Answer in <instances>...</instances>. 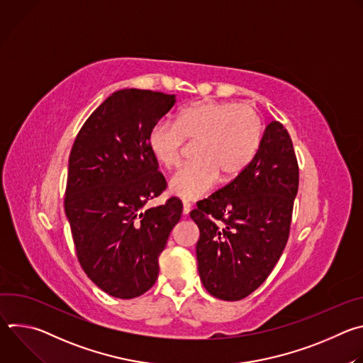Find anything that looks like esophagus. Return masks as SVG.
Listing matches in <instances>:
<instances>
[{"label": "esophagus", "mask_w": 363, "mask_h": 363, "mask_svg": "<svg viewBox=\"0 0 363 363\" xmlns=\"http://www.w3.org/2000/svg\"><path fill=\"white\" fill-rule=\"evenodd\" d=\"M189 211H191V203L189 202H184L182 203V214L186 216V214H189Z\"/></svg>", "instance_id": "obj_1"}]
</instances>
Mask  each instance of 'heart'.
<instances>
[{"label": "heart", "instance_id": "1", "mask_svg": "<svg viewBox=\"0 0 363 363\" xmlns=\"http://www.w3.org/2000/svg\"><path fill=\"white\" fill-rule=\"evenodd\" d=\"M262 115L234 100H198L179 109L175 122L155 123L146 138L153 160L165 169L179 165L186 142L195 158L169 181V191L182 199H198L218 182L242 174L262 145Z\"/></svg>", "mask_w": 363, "mask_h": 363}]
</instances>
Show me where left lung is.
Wrapping results in <instances>:
<instances>
[{"label":"left lung","mask_w":363,"mask_h":363,"mask_svg":"<svg viewBox=\"0 0 363 363\" xmlns=\"http://www.w3.org/2000/svg\"><path fill=\"white\" fill-rule=\"evenodd\" d=\"M298 165L287 129L267 125L247 169L196 203L198 273L217 298L235 301L260 287L287 244Z\"/></svg>","instance_id":"left-lung-1"}]
</instances>
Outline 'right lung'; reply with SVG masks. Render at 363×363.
Returning <instances> with one entry per match:
<instances>
[{
	"label": "right lung",
	"instance_id": "right-lung-1",
	"mask_svg": "<svg viewBox=\"0 0 363 363\" xmlns=\"http://www.w3.org/2000/svg\"><path fill=\"white\" fill-rule=\"evenodd\" d=\"M175 94L123 89L89 116L73 143L65 211L79 263L105 293L133 298L158 279L160 254L182 202L145 203L167 188L147 149L149 129L175 105Z\"/></svg>",
	"mask_w": 363,
	"mask_h": 363
}]
</instances>
